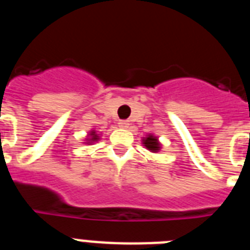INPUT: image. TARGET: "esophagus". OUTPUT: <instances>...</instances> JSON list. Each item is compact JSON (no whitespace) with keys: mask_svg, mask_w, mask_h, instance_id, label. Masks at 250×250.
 <instances>
[{"mask_svg":"<svg viewBox=\"0 0 250 250\" xmlns=\"http://www.w3.org/2000/svg\"><path fill=\"white\" fill-rule=\"evenodd\" d=\"M119 126L123 127V129H126V127L129 126V123H127V121H125V120H120V121H119Z\"/></svg>","mask_w":250,"mask_h":250,"instance_id":"34e87169","label":"esophagus"}]
</instances>
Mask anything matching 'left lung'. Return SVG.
<instances>
[{
	"label": "left lung",
	"instance_id": "obj_1",
	"mask_svg": "<svg viewBox=\"0 0 250 250\" xmlns=\"http://www.w3.org/2000/svg\"><path fill=\"white\" fill-rule=\"evenodd\" d=\"M144 145L147 147L149 150H152V151H156L159 150V143L155 138H152V136H149L144 140Z\"/></svg>",
	"mask_w": 250,
	"mask_h": 250
}]
</instances>
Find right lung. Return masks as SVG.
<instances>
[{
	"mask_svg": "<svg viewBox=\"0 0 250 250\" xmlns=\"http://www.w3.org/2000/svg\"><path fill=\"white\" fill-rule=\"evenodd\" d=\"M91 135H92V140H96V139H98L96 138V135H95V132H92Z\"/></svg>",
	"mask_w": 250,
	"mask_h": 250,
	"instance_id": "add662e5",
	"label": "right lung"
}]
</instances>
